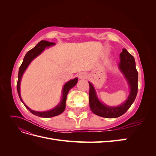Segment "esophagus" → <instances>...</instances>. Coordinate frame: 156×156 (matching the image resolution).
<instances>
[{"mask_svg":"<svg viewBox=\"0 0 156 156\" xmlns=\"http://www.w3.org/2000/svg\"><path fill=\"white\" fill-rule=\"evenodd\" d=\"M88 77V75L85 72H81L79 73V78L80 79H85Z\"/></svg>","mask_w":156,"mask_h":156,"instance_id":"1","label":"esophagus"}]
</instances>
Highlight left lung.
<instances>
[{
    "instance_id": "1",
    "label": "left lung",
    "mask_w": 156,
    "mask_h": 156,
    "mask_svg": "<svg viewBox=\"0 0 156 156\" xmlns=\"http://www.w3.org/2000/svg\"><path fill=\"white\" fill-rule=\"evenodd\" d=\"M119 69L124 74L130 88L129 95L124 103L117 107L104 105L98 100L94 86L89 83V103L91 111L94 114L101 117L117 118L124 115L135 101L138 90V72L135 68V61L133 56L126 49H122L120 55Z\"/></svg>"
}]
</instances>
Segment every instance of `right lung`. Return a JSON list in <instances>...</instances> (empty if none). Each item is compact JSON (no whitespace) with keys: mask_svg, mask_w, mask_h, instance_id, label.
Returning <instances> with one entry per match:
<instances>
[{"mask_svg":"<svg viewBox=\"0 0 156 156\" xmlns=\"http://www.w3.org/2000/svg\"><path fill=\"white\" fill-rule=\"evenodd\" d=\"M55 44L53 42H49L48 41L45 40H41L40 41L38 44H37L34 48L28 51L27 54L25 55L24 58H23V61L21 65V66L19 69V73H18V81L17 84V93L19 97H20L21 101L23 103V104L25 106V107L29 110L33 115L36 116H40V117H43V118H51L53 116H55L60 115L61 113L64 112L65 108H66V98L68 93L69 91V90L73 88L74 86L76 85L77 83V78H75L74 79L70 80L68 82H67L64 84V86L62 88V98H61V101L58 103V104L56 105L55 107H54L53 109L47 111H43V112H40V111H33L29 107H28L24 102L23 101V100L20 94V83L21 81V78L23 76V74L24 73L25 71L27 68L28 66L30 64V63L32 61L34 60L37 56L40 55L42 52L44 51V49L46 48H49L50 46H53Z\"/></svg>","mask_w":156,"mask_h":156,"instance_id":"add662e5","label":"right lung"}]
</instances>
